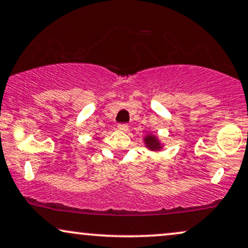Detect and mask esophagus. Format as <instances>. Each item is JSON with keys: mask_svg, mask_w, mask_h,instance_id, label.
<instances>
[{"mask_svg": "<svg viewBox=\"0 0 248 248\" xmlns=\"http://www.w3.org/2000/svg\"><path fill=\"white\" fill-rule=\"evenodd\" d=\"M118 129L121 130V132H127V130H128V124H118Z\"/></svg>", "mask_w": 248, "mask_h": 248, "instance_id": "esophagus-1", "label": "esophagus"}]
</instances>
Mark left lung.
I'll list each match as a JSON object with an SVG mask.
<instances>
[{
	"mask_svg": "<svg viewBox=\"0 0 248 248\" xmlns=\"http://www.w3.org/2000/svg\"><path fill=\"white\" fill-rule=\"evenodd\" d=\"M144 144L151 151H159L163 148V144L159 141V139L156 135H153V134H148L144 137Z\"/></svg>",
	"mask_w": 248,
	"mask_h": 248,
	"instance_id": "obj_1",
	"label": "left lung"
}]
</instances>
